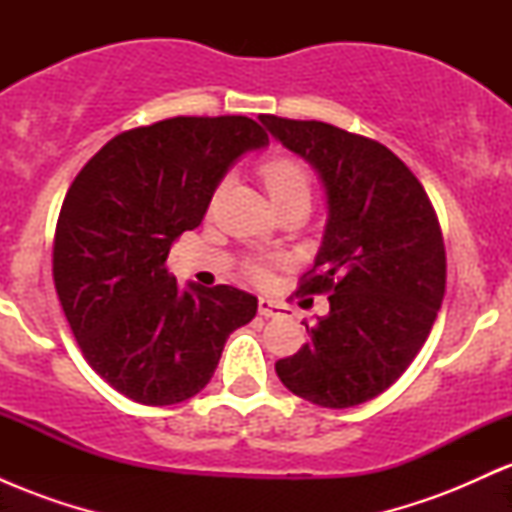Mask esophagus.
Segmentation results:
<instances>
[{
  "label": "esophagus",
  "mask_w": 512,
  "mask_h": 512,
  "mask_svg": "<svg viewBox=\"0 0 512 512\" xmlns=\"http://www.w3.org/2000/svg\"><path fill=\"white\" fill-rule=\"evenodd\" d=\"M257 308H260V315L262 317H276L281 315V305L269 301V298H260V303H257Z\"/></svg>",
  "instance_id": "obj_1"
}]
</instances>
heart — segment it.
Here are the masks:
<instances>
[{
  "label": "heart",
  "mask_w": 512,
  "mask_h": 512,
  "mask_svg": "<svg viewBox=\"0 0 512 512\" xmlns=\"http://www.w3.org/2000/svg\"><path fill=\"white\" fill-rule=\"evenodd\" d=\"M260 178L264 182V190L272 197L274 207L276 204H284L289 199H308L310 202V175L308 170L303 168V163H298L296 158L291 156H272L269 161L262 163ZM250 272L257 276V279H264L267 276V267L260 262L250 264Z\"/></svg>",
  "instance_id": "b5f03b06"
}]
</instances>
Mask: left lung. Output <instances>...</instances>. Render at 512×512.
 Listing matches in <instances>:
<instances>
[{"label":"left lung","instance_id":"obj_1","mask_svg":"<svg viewBox=\"0 0 512 512\" xmlns=\"http://www.w3.org/2000/svg\"><path fill=\"white\" fill-rule=\"evenodd\" d=\"M320 173L327 228L298 293H327L308 344L276 361L293 395L346 409L385 392L424 346L445 296V245L424 185L375 139L327 122L260 115Z\"/></svg>","mask_w":512,"mask_h":512}]
</instances>
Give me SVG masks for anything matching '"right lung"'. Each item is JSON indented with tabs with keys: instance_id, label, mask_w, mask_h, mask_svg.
I'll use <instances>...</instances> for the list:
<instances>
[{
	"instance_id": "right-lung-1",
	"label": "right lung",
	"mask_w": 512,
	"mask_h": 512,
	"mask_svg": "<svg viewBox=\"0 0 512 512\" xmlns=\"http://www.w3.org/2000/svg\"><path fill=\"white\" fill-rule=\"evenodd\" d=\"M269 142L243 115L170 117L117 134L79 170L52 243V279L88 366L149 407L195 397L257 298L233 286L180 291L166 260L202 223L223 173Z\"/></svg>"
}]
</instances>
